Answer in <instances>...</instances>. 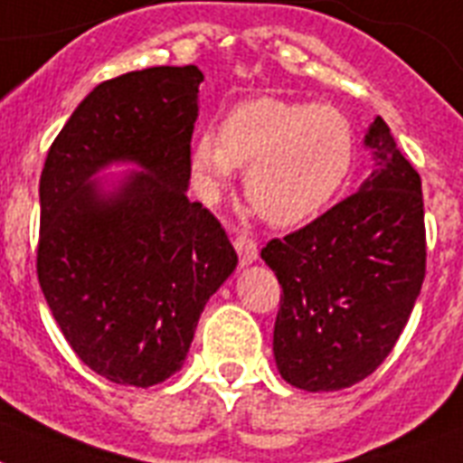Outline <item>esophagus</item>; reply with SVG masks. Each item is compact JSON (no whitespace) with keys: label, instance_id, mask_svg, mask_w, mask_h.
Listing matches in <instances>:
<instances>
[{"label":"esophagus","instance_id":"34e87169","mask_svg":"<svg viewBox=\"0 0 463 463\" xmlns=\"http://www.w3.org/2000/svg\"><path fill=\"white\" fill-rule=\"evenodd\" d=\"M235 244V251H238L240 257V264H251V261H257L259 257V250H257V242L250 238V235H238V238L232 240Z\"/></svg>","mask_w":463,"mask_h":463}]
</instances>
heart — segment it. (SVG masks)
I'll return each instance as SVG.
<instances>
[{"label": "heart", "mask_w": 463, "mask_h": 463, "mask_svg": "<svg viewBox=\"0 0 463 463\" xmlns=\"http://www.w3.org/2000/svg\"><path fill=\"white\" fill-rule=\"evenodd\" d=\"M354 156V130L337 109L264 97L232 109L219 135H199L193 178L197 193L213 199L235 168L247 171L254 209L270 223L297 225L340 194Z\"/></svg>", "instance_id": "heart-1"}]
</instances>
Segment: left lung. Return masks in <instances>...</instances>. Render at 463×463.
I'll return each mask as SVG.
<instances>
[{
  "instance_id": "left-lung-1",
  "label": "left lung",
  "mask_w": 463,
  "mask_h": 463,
  "mask_svg": "<svg viewBox=\"0 0 463 463\" xmlns=\"http://www.w3.org/2000/svg\"><path fill=\"white\" fill-rule=\"evenodd\" d=\"M364 145L375 168L359 193L283 240L261 259L283 288L273 354L285 381L330 392L385 362L426 278L420 175L381 116Z\"/></svg>"
}]
</instances>
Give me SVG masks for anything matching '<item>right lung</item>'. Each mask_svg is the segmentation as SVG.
Wrapping results in <instances>:
<instances>
[{"label": "right lung", "mask_w": 463, "mask_h": 463, "mask_svg": "<svg viewBox=\"0 0 463 463\" xmlns=\"http://www.w3.org/2000/svg\"><path fill=\"white\" fill-rule=\"evenodd\" d=\"M202 80L197 66H154L99 82L40 175L37 280L80 362L118 385L175 373L238 266L219 219L185 194ZM114 160L146 171L104 194L89 178Z\"/></svg>", "instance_id": "add662e5"}]
</instances>
